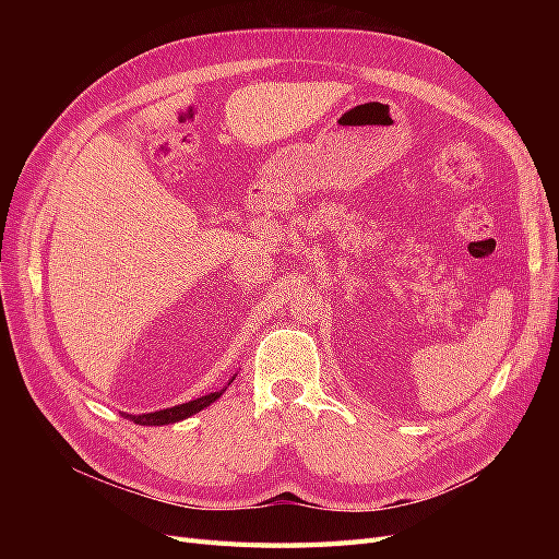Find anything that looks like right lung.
<instances>
[{
	"label": "right lung",
	"mask_w": 559,
	"mask_h": 559,
	"mask_svg": "<svg viewBox=\"0 0 559 559\" xmlns=\"http://www.w3.org/2000/svg\"><path fill=\"white\" fill-rule=\"evenodd\" d=\"M235 380V378H233ZM230 380V382H233ZM228 382V384H230ZM226 392V389H222V392H214V394H207V396H200L195 401H189V403H181V405H175V408H165V411H156V413H146V415H128L134 425H148V427H158V425H173V421H179V419H186L191 417L195 413H200L202 408H207L210 403H214L218 396H222Z\"/></svg>",
	"instance_id": "right-lung-1"
}]
</instances>
